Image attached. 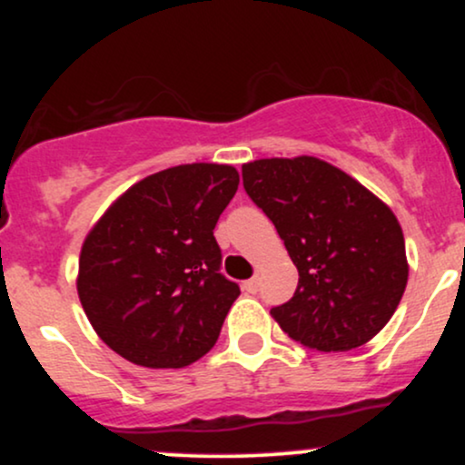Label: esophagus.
Segmentation results:
<instances>
[{
	"label": "esophagus",
	"mask_w": 465,
	"mask_h": 465,
	"mask_svg": "<svg viewBox=\"0 0 465 465\" xmlns=\"http://www.w3.org/2000/svg\"><path fill=\"white\" fill-rule=\"evenodd\" d=\"M242 288H244V292H247V295H255V292H258L260 284H258V280H247L242 284Z\"/></svg>",
	"instance_id": "1"
}]
</instances>
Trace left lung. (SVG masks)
Returning <instances> with one entry per match:
<instances>
[{
	"label": "left lung",
	"instance_id": "8db88e82",
	"mask_svg": "<svg viewBox=\"0 0 465 465\" xmlns=\"http://www.w3.org/2000/svg\"><path fill=\"white\" fill-rule=\"evenodd\" d=\"M242 185L300 271L295 295L271 308L280 328L319 351L361 348L381 332L409 280L402 227L385 203L306 154L244 163Z\"/></svg>",
	"mask_w": 465,
	"mask_h": 465
}]
</instances>
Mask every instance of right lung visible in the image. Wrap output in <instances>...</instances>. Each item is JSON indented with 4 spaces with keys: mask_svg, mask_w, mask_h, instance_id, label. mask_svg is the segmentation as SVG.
Listing matches in <instances>:
<instances>
[{
    "mask_svg": "<svg viewBox=\"0 0 465 465\" xmlns=\"http://www.w3.org/2000/svg\"><path fill=\"white\" fill-rule=\"evenodd\" d=\"M238 183L233 165H174L126 190L87 233L78 297L122 359L179 370L214 348L240 295L214 238Z\"/></svg>",
    "mask_w": 465,
    "mask_h": 465,
    "instance_id": "add662e5",
    "label": "right lung"
}]
</instances>
